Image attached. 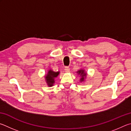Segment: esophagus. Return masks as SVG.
Masks as SVG:
<instances>
[{
    "mask_svg": "<svg viewBox=\"0 0 131 131\" xmlns=\"http://www.w3.org/2000/svg\"><path fill=\"white\" fill-rule=\"evenodd\" d=\"M64 70H65V71L66 72H69L70 70V67H66L65 68H64Z\"/></svg>",
    "mask_w": 131,
    "mask_h": 131,
    "instance_id": "1",
    "label": "esophagus"
}]
</instances>
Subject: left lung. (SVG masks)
<instances>
[{"instance_id": "left-lung-1", "label": "left lung", "mask_w": 131, "mask_h": 131, "mask_svg": "<svg viewBox=\"0 0 131 131\" xmlns=\"http://www.w3.org/2000/svg\"><path fill=\"white\" fill-rule=\"evenodd\" d=\"M77 73L78 74V75H79L81 77V78L80 79V82H83L84 81V79L86 77L87 74L84 71V70H79L78 71H77Z\"/></svg>"}]
</instances>
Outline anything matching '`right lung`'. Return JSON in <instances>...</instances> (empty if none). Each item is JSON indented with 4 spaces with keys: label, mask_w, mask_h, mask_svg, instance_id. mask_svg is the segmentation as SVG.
<instances>
[{
    "label": "right lung",
    "mask_w": 131,
    "mask_h": 131,
    "mask_svg": "<svg viewBox=\"0 0 131 131\" xmlns=\"http://www.w3.org/2000/svg\"><path fill=\"white\" fill-rule=\"evenodd\" d=\"M59 71L54 72L53 71L49 70L48 71L47 74L45 75V81L48 86L51 87L54 83V79L58 76L59 74Z\"/></svg>",
    "instance_id": "add662e5"
}]
</instances>
